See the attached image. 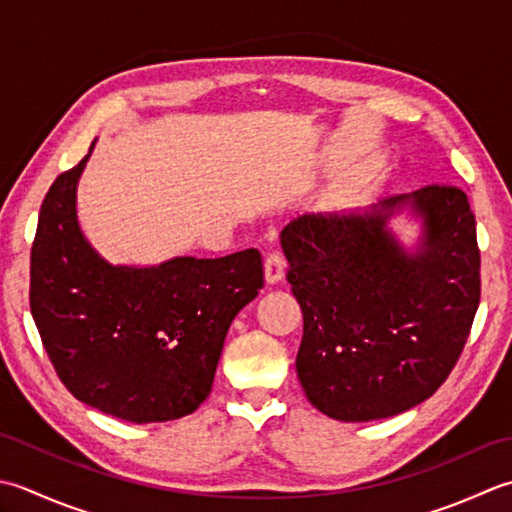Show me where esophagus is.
Returning a JSON list of instances; mask_svg holds the SVG:
<instances>
[{
  "mask_svg": "<svg viewBox=\"0 0 512 512\" xmlns=\"http://www.w3.org/2000/svg\"><path fill=\"white\" fill-rule=\"evenodd\" d=\"M285 267H287V263H285L283 256L269 254L265 258V280H267V285H276L278 280H283L285 278Z\"/></svg>",
  "mask_w": 512,
  "mask_h": 512,
  "instance_id": "obj_1",
  "label": "esophagus"
}]
</instances>
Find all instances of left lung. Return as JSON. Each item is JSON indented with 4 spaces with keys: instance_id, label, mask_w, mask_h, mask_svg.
I'll use <instances>...</instances> for the list:
<instances>
[{
    "instance_id": "8db88e82",
    "label": "left lung",
    "mask_w": 512,
    "mask_h": 512,
    "mask_svg": "<svg viewBox=\"0 0 512 512\" xmlns=\"http://www.w3.org/2000/svg\"><path fill=\"white\" fill-rule=\"evenodd\" d=\"M411 206L423 218L411 255L386 227ZM280 245L302 309L298 380L340 422L409 411L442 387L479 307V247L468 196L426 185L358 214H305Z\"/></svg>"
}]
</instances>
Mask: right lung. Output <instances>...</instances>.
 Instances as JSON below:
<instances>
[{"label": "right lung", "instance_id": "obj_1", "mask_svg": "<svg viewBox=\"0 0 512 512\" xmlns=\"http://www.w3.org/2000/svg\"><path fill=\"white\" fill-rule=\"evenodd\" d=\"M90 152L57 176L41 203L30 314L79 402L134 424L179 420L210 395L227 329L263 289V258L245 249L154 267L110 265L77 223V183Z\"/></svg>", "mask_w": 512, "mask_h": 512}]
</instances>
